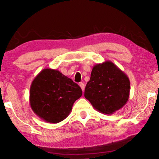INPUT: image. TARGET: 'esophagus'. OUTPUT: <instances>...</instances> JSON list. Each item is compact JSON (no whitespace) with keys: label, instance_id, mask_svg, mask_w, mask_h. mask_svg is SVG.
<instances>
[{"label":"esophagus","instance_id":"34e87169","mask_svg":"<svg viewBox=\"0 0 159 159\" xmlns=\"http://www.w3.org/2000/svg\"><path fill=\"white\" fill-rule=\"evenodd\" d=\"M79 85H80V88H81V89H82L83 92H84V90H85V85H84V83H82V82L80 83H79Z\"/></svg>","mask_w":159,"mask_h":159}]
</instances>
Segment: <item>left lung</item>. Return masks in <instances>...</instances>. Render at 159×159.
<instances>
[{"label":"left lung","instance_id":"1","mask_svg":"<svg viewBox=\"0 0 159 159\" xmlns=\"http://www.w3.org/2000/svg\"><path fill=\"white\" fill-rule=\"evenodd\" d=\"M130 83L124 72L111 61L93 66L84 96L97 111L112 114L127 103Z\"/></svg>","mask_w":159,"mask_h":159}]
</instances>
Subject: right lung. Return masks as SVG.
I'll use <instances>...</instances> for the list:
<instances>
[{
    "instance_id": "1",
    "label": "right lung",
    "mask_w": 159,
    "mask_h": 159,
    "mask_svg": "<svg viewBox=\"0 0 159 159\" xmlns=\"http://www.w3.org/2000/svg\"><path fill=\"white\" fill-rule=\"evenodd\" d=\"M82 95L77 83L58 70L44 69L34 78L29 93L31 108L45 122L57 123L68 116Z\"/></svg>"
}]
</instances>
